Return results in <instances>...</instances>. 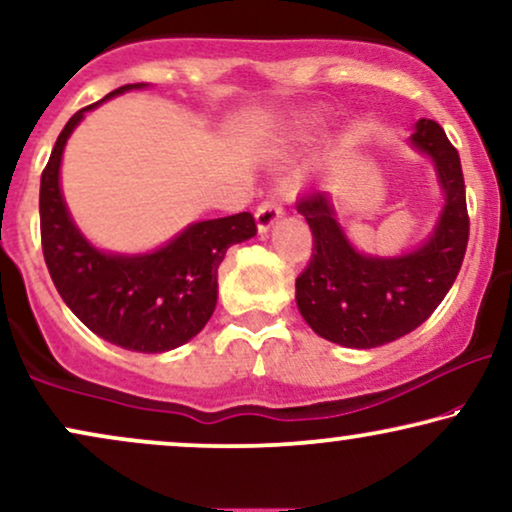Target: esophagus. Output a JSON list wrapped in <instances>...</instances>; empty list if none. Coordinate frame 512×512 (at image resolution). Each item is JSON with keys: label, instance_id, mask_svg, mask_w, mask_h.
<instances>
[{"label": "esophagus", "instance_id": "1", "mask_svg": "<svg viewBox=\"0 0 512 512\" xmlns=\"http://www.w3.org/2000/svg\"><path fill=\"white\" fill-rule=\"evenodd\" d=\"M278 217H283L281 205H278L276 200H264V203L255 212L257 229H260V234H264V231H269L271 226L278 222Z\"/></svg>", "mask_w": 512, "mask_h": 512}]
</instances>
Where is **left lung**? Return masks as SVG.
<instances>
[{
  "label": "left lung",
  "instance_id": "8db88e82",
  "mask_svg": "<svg viewBox=\"0 0 512 512\" xmlns=\"http://www.w3.org/2000/svg\"><path fill=\"white\" fill-rule=\"evenodd\" d=\"M411 144L432 160L444 191L435 229L416 250L364 255L349 243L331 193L312 191L297 203L314 252L295 281V302L312 331L335 345L371 349L416 331L461 271L470 231L461 158L435 120H418Z\"/></svg>",
  "mask_w": 512,
  "mask_h": 512
}]
</instances>
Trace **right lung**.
I'll return each mask as SVG.
<instances>
[{"label":"right lung","instance_id":"right-lung-1","mask_svg":"<svg viewBox=\"0 0 512 512\" xmlns=\"http://www.w3.org/2000/svg\"><path fill=\"white\" fill-rule=\"evenodd\" d=\"M125 84L113 96L144 89ZM77 111L58 134L40 181V229L44 262L70 312L89 331L132 352L160 354L181 347L203 331L217 304V271L231 245L257 234L250 212L205 219L186 226L163 248L144 255H118L94 248L70 217L61 193V158L80 125Z\"/></svg>","mask_w":512,"mask_h":512}]
</instances>
